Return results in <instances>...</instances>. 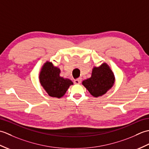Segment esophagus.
Returning <instances> with one entry per match:
<instances>
[{
  "label": "esophagus",
  "mask_w": 149,
  "mask_h": 149,
  "mask_svg": "<svg viewBox=\"0 0 149 149\" xmlns=\"http://www.w3.org/2000/svg\"><path fill=\"white\" fill-rule=\"evenodd\" d=\"M81 81H82V79L81 78H78V79H75L74 80V83L76 84H81Z\"/></svg>",
  "instance_id": "34e87169"
}]
</instances>
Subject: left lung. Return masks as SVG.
<instances>
[{
	"label": "left lung",
	"instance_id": "1",
	"mask_svg": "<svg viewBox=\"0 0 149 149\" xmlns=\"http://www.w3.org/2000/svg\"><path fill=\"white\" fill-rule=\"evenodd\" d=\"M115 75L111 70L104 63L99 67H94L91 77L83 81V84L93 97L102 96L113 86Z\"/></svg>",
	"mask_w": 149,
	"mask_h": 149
}]
</instances>
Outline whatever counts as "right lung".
Segmentation results:
<instances>
[{
	"instance_id": "add662e5",
	"label": "right lung",
	"mask_w": 149,
	"mask_h": 149,
	"mask_svg": "<svg viewBox=\"0 0 149 149\" xmlns=\"http://www.w3.org/2000/svg\"><path fill=\"white\" fill-rule=\"evenodd\" d=\"M60 69L55 67L52 63H45L40 74V81L49 95L60 98L65 94L72 81L60 77Z\"/></svg>"
}]
</instances>
